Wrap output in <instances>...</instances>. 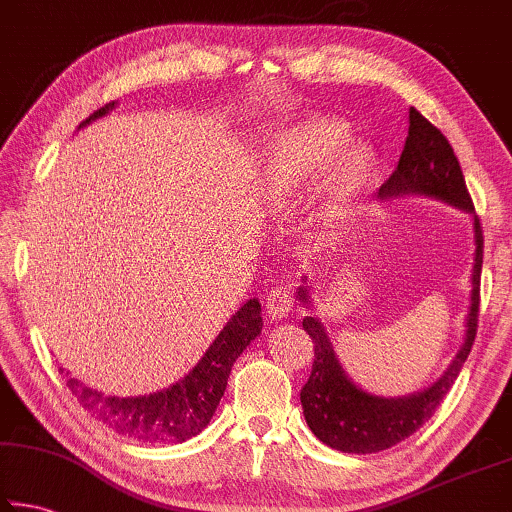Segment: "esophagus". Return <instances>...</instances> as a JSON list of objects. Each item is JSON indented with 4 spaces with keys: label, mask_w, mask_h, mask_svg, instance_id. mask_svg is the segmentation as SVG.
<instances>
[{
    "label": "esophagus",
    "mask_w": 512,
    "mask_h": 512,
    "mask_svg": "<svg viewBox=\"0 0 512 512\" xmlns=\"http://www.w3.org/2000/svg\"><path fill=\"white\" fill-rule=\"evenodd\" d=\"M293 309V298L287 289L277 287L273 291H268L266 296V314L271 320H282L289 316V311Z\"/></svg>",
    "instance_id": "1"
}]
</instances>
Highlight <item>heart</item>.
<instances>
[{
    "instance_id": "heart-1",
    "label": "heart",
    "mask_w": 512,
    "mask_h": 512,
    "mask_svg": "<svg viewBox=\"0 0 512 512\" xmlns=\"http://www.w3.org/2000/svg\"><path fill=\"white\" fill-rule=\"evenodd\" d=\"M345 142L348 133L339 121L298 119L273 137L259 176L273 214L296 210L320 180L314 221L323 244H334L352 228L375 178L372 153Z\"/></svg>"
}]
</instances>
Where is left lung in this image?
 <instances>
[{"label": "left lung", "mask_w": 512, "mask_h": 512, "mask_svg": "<svg viewBox=\"0 0 512 512\" xmlns=\"http://www.w3.org/2000/svg\"><path fill=\"white\" fill-rule=\"evenodd\" d=\"M409 196H424L452 205L472 216L474 225V264L470 307L465 316V336L454 359L449 361L443 375L418 393L402 397L375 395L354 384L343 363L336 357L334 343L325 325L314 316L302 318V327L314 341V368L309 381L302 386V413L314 436L336 452L345 454H375L388 449L413 431H418L443 402L454 386L476 336V316H479V284L483 264V235L479 216L474 214L472 198L467 194L465 178L454 149L447 137L429 124L418 110L409 108V135H406L400 164L391 178L379 189L384 203L400 201ZM314 284L307 277L296 291V298L307 309L314 307L311 298Z\"/></svg>", "instance_id": "obj_1"}]
</instances>
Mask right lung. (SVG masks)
Masks as SVG:
<instances>
[{
	"label": "right lung",
	"mask_w": 512,
	"mask_h": 512,
	"mask_svg": "<svg viewBox=\"0 0 512 512\" xmlns=\"http://www.w3.org/2000/svg\"><path fill=\"white\" fill-rule=\"evenodd\" d=\"M115 106L117 101L103 106L85 119L79 128L110 115ZM262 325L259 300H246L241 309L235 311V316L223 325L219 336L210 343V348L205 350L196 366L176 384L162 388L158 393L135 397L106 395L97 388H90L81 379L69 377V372L67 386L92 418L101 420L119 436L151 445L185 443L210 424L225 393V386H228L232 363L241 357L250 341H255L262 334Z\"/></svg>",
	"instance_id": "1"
}]
</instances>
